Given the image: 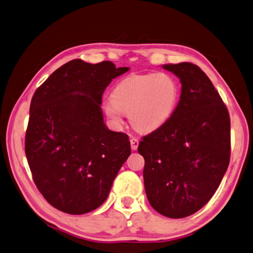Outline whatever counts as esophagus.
Instances as JSON below:
<instances>
[{"label": "esophagus", "instance_id": "1", "mask_svg": "<svg viewBox=\"0 0 253 253\" xmlns=\"http://www.w3.org/2000/svg\"><path fill=\"white\" fill-rule=\"evenodd\" d=\"M130 143H131V149L133 151L137 150V146H139V140L135 139V137H131Z\"/></svg>", "mask_w": 253, "mask_h": 253}]
</instances>
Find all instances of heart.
<instances>
[{"label": "heart", "mask_w": 253, "mask_h": 253, "mask_svg": "<svg viewBox=\"0 0 253 253\" xmlns=\"http://www.w3.org/2000/svg\"><path fill=\"white\" fill-rule=\"evenodd\" d=\"M179 85L173 76L152 73L121 80L103 110L116 125L128 113L131 125L141 132H151L168 122L177 108Z\"/></svg>", "instance_id": "1"}]
</instances>
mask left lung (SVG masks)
Listing matches in <instances>:
<instances>
[{
	"mask_svg": "<svg viewBox=\"0 0 253 253\" xmlns=\"http://www.w3.org/2000/svg\"><path fill=\"white\" fill-rule=\"evenodd\" d=\"M179 78L177 108L164 126L143 136L146 196L161 215L184 218L215 194L230 161V118L207 75L192 63L163 65Z\"/></svg>",
	"mask_w": 253,
	"mask_h": 253,
	"instance_id": "1",
	"label": "left lung"
}]
</instances>
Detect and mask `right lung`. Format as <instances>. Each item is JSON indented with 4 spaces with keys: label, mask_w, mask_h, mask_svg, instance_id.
<instances>
[{
    "label": "right lung",
    "mask_w": 253,
    "mask_h": 253,
    "mask_svg": "<svg viewBox=\"0 0 253 253\" xmlns=\"http://www.w3.org/2000/svg\"><path fill=\"white\" fill-rule=\"evenodd\" d=\"M128 69L74 59L32 98L26 159L38 190L60 211L83 215L101 206L131 154L128 136L109 130L100 107L109 84Z\"/></svg>",
    "instance_id": "add662e5"
}]
</instances>
